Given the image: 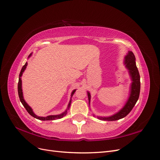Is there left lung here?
<instances>
[{
	"instance_id": "8db88e82",
	"label": "left lung",
	"mask_w": 160,
	"mask_h": 160,
	"mask_svg": "<svg viewBox=\"0 0 160 160\" xmlns=\"http://www.w3.org/2000/svg\"><path fill=\"white\" fill-rule=\"evenodd\" d=\"M124 63L126 68L128 69L129 75L131 77L132 83L131 85V90H130V96L127 100L125 106L123 108L118 111L117 113L115 114L111 117H98L97 118L102 121H117L121 118H124L131 111L132 109L135 105L137 101L138 100L139 93H140V76L138 71V68L135 63V55L132 52H129L127 56L125 58ZM88 92V97L89 104L90 102V94Z\"/></svg>"
}]
</instances>
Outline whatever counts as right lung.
I'll use <instances>...</instances> for the list:
<instances>
[{
	"mask_svg": "<svg viewBox=\"0 0 160 160\" xmlns=\"http://www.w3.org/2000/svg\"><path fill=\"white\" fill-rule=\"evenodd\" d=\"M31 56V53L29 56V58ZM27 66V62L25 63V64L22 66V69L21 70V72L19 74V82H18V94H19V99H20V101L21 102L22 104L23 105V107L25 108V109L27 110V111L28 112L30 115L33 117L34 118H38V119L39 120H42V121H52V120H56V119H59V118H61L62 117H63L64 116L66 115L67 114V111L68 109L70 108V104H71V102H72V97L73 94H74V92H76V90H74L72 91V94H71V98H70V102L69 104H68V108L66 109V110L63 112V113L60 114V115H49V116H48V117H38L35 115V114L33 112V110H32V108L27 104V103L25 101V100L23 98V96H22V81H21V77L22 74V72H23L25 70V68Z\"/></svg>",
	"mask_w": 160,
	"mask_h": 160,
	"instance_id": "1",
	"label": "right lung"
}]
</instances>
